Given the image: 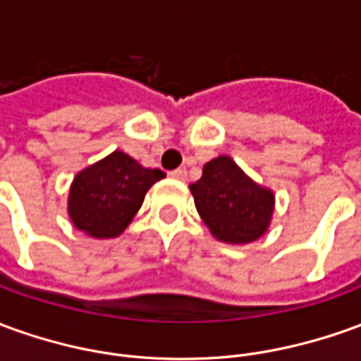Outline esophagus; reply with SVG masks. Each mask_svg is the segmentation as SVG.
I'll return each mask as SVG.
<instances>
[{"label": "esophagus", "instance_id": "obj_1", "mask_svg": "<svg viewBox=\"0 0 361 361\" xmlns=\"http://www.w3.org/2000/svg\"><path fill=\"white\" fill-rule=\"evenodd\" d=\"M169 175L173 176V178H176V180H185V178H186V169H185V166H180V169H175V171H171Z\"/></svg>", "mask_w": 361, "mask_h": 361}]
</instances>
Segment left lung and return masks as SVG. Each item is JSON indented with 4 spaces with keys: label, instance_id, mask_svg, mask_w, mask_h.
<instances>
[{
    "label": "left lung",
    "instance_id": "8db88e82",
    "mask_svg": "<svg viewBox=\"0 0 361 361\" xmlns=\"http://www.w3.org/2000/svg\"><path fill=\"white\" fill-rule=\"evenodd\" d=\"M190 192L200 218L220 242H255L269 228L275 196L252 180L230 157L208 161L202 176L190 185Z\"/></svg>",
    "mask_w": 361,
    "mask_h": 361
}]
</instances>
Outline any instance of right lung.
<instances>
[{"label": "right lung", "mask_w": 361, "mask_h": 361, "mask_svg": "<svg viewBox=\"0 0 361 361\" xmlns=\"http://www.w3.org/2000/svg\"><path fill=\"white\" fill-rule=\"evenodd\" d=\"M159 169H145L123 151H114L74 176L68 195L72 224L98 240L118 238L133 220L157 180Z\"/></svg>", "instance_id": "add662e5"}]
</instances>
